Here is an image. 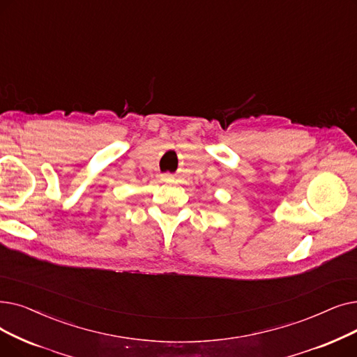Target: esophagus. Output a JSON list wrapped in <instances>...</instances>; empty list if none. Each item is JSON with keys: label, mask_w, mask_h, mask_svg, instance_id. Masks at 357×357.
<instances>
[{"label": "esophagus", "mask_w": 357, "mask_h": 357, "mask_svg": "<svg viewBox=\"0 0 357 357\" xmlns=\"http://www.w3.org/2000/svg\"><path fill=\"white\" fill-rule=\"evenodd\" d=\"M161 180H162V181H172V180H173V176H172V174H162V176H161Z\"/></svg>", "instance_id": "1"}]
</instances>
